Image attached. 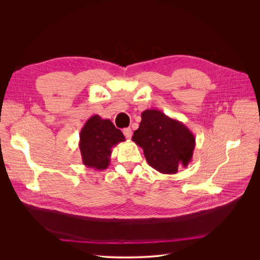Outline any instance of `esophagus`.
Here are the masks:
<instances>
[{
	"mask_svg": "<svg viewBox=\"0 0 260 260\" xmlns=\"http://www.w3.org/2000/svg\"><path fill=\"white\" fill-rule=\"evenodd\" d=\"M123 135L125 136V138H127V139H131V138H132V136H133V132H132V128H131V127L124 128V129H123Z\"/></svg>",
	"mask_w": 260,
	"mask_h": 260,
	"instance_id": "obj_1",
	"label": "esophagus"
}]
</instances>
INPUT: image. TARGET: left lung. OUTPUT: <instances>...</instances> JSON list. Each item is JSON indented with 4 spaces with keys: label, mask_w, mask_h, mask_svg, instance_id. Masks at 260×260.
<instances>
[{
    "label": "left lung",
    "mask_w": 260,
    "mask_h": 260,
    "mask_svg": "<svg viewBox=\"0 0 260 260\" xmlns=\"http://www.w3.org/2000/svg\"><path fill=\"white\" fill-rule=\"evenodd\" d=\"M132 140L140 146L150 167L161 174H176L192 159L196 138L183 122L158 110H145Z\"/></svg>",
    "instance_id": "8db88e82"
}]
</instances>
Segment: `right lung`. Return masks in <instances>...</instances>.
<instances>
[{"label":"right lung","instance_id":"1","mask_svg":"<svg viewBox=\"0 0 260 260\" xmlns=\"http://www.w3.org/2000/svg\"><path fill=\"white\" fill-rule=\"evenodd\" d=\"M79 137V149L84 166L100 171L109 167L112 147L125 141L121 131L111 120L102 119L99 115H93L86 121Z\"/></svg>","mask_w":260,"mask_h":260}]
</instances>
